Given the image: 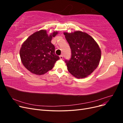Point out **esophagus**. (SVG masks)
I'll use <instances>...</instances> for the list:
<instances>
[{
	"instance_id": "esophagus-1",
	"label": "esophagus",
	"mask_w": 123,
	"mask_h": 123,
	"mask_svg": "<svg viewBox=\"0 0 123 123\" xmlns=\"http://www.w3.org/2000/svg\"><path fill=\"white\" fill-rule=\"evenodd\" d=\"M59 58H60V59H62V58H63V56H62V55H61L60 56H59Z\"/></svg>"
}]
</instances>
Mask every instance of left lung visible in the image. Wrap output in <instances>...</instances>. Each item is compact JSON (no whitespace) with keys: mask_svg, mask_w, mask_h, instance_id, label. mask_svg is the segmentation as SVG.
Returning <instances> with one entry per match:
<instances>
[{"mask_svg":"<svg viewBox=\"0 0 123 123\" xmlns=\"http://www.w3.org/2000/svg\"><path fill=\"white\" fill-rule=\"evenodd\" d=\"M71 50V58L66 60L68 71L77 79L86 77L98 67L101 51L95 40L87 33L80 31L64 32Z\"/></svg>","mask_w":123,"mask_h":123,"instance_id":"1","label":"left lung"}]
</instances>
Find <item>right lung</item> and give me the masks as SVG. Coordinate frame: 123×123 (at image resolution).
<instances>
[{"label":"right lung","mask_w":123,"mask_h":123,"mask_svg":"<svg viewBox=\"0 0 123 123\" xmlns=\"http://www.w3.org/2000/svg\"><path fill=\"white\" fill-rule=\"evenodd\" d=\"M57 33L54 31L48 35L46 30H41L25 41L19 54L22 63L29 71L42 75L53 68L59 57L55 54V47L51 40Z\"/></svg>","instance_id":"obj_1"}]
</instances>
